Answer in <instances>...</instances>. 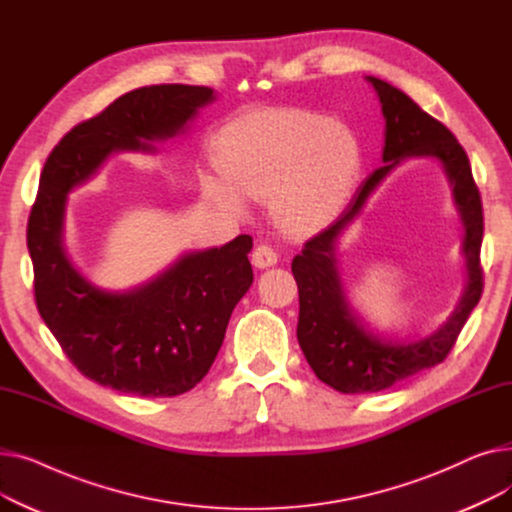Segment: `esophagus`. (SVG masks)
I'll use <instances>...</instances> for the list:
<instances>
[{"instance_id":"1","label":"esophagus","mask_w":512,"mask_h":512,"mask_svg":"<svg viewBox=\"0 0 512 512\" xmlns=\"http://www.w3.org/2000/svg\"><path fill=\"white\" fill-rule=\"evenodd\" d=\"M251 261H253L255 267H259V270H265V267H272V265L278 263V253H276L272 247L259 245V247H255V251H253Z\"/></svg>"}]
</instances>
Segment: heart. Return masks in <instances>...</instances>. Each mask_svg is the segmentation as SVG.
I'll use <instances>...</instances> for the list:
<instances>
[{
	"label": "heart",
	"mask_w": 512,
	"mask_h": 512,
	"mask_svg": "<svg viewBox=\"0 0 512 512\" xmlns=\"http://www.w3.org/2000/svg\"><path fill=\"white\" fill-rule=\"evenodd\" d=\"M220 166L234 191L211 180L213 195L238 207L240 197L274 201L294 232L330 222L359 172V149L342 126L305 110L253 112L222 132Z\"/></svg>",
	"instance_id": "b5f03b06"
}]
</instances>
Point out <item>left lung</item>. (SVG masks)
<instances>
[{
	"mask_svg": "<svg viewBox=\"0 0 512 512\" xmlns=\"http://www.w3.org/2000/svg\"><path fill=\"white\" fill-rule=\"evenodd\" d=\"M367 80L378 93L386 118L384 166L361 184L338 222L309 238L303 251L292 259V274L299 286V344L317 378L342 394L380 392L442 363L483 292L479 261L483 209L465 149L442 122L425 114L409 95L375 76H367ZM409 156L440 158L451 180L466 226L468 288L455 313L434 335L415 343H392L367 333L347 307L333 251L335 238L356 217L374 186Z\"/></svg>",
	"mask_w": 512,
	"mask_h": 512,
	"instance_id": "obj_1",
	"label": "left lung"
}]
</instances>
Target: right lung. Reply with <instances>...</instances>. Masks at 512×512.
I'll list each match as a JSON object with an SVG mask.
<instances>
[{
	"instance_id": "add662e5",
	"label": "right lung",
	"mask_w": 512,
	"mask_h": 512,
	"mask_svg": "<svg viewBox=\"0 0 512 512\" xmlns=\"http://www.w3.org/2000/svg\"><path fill=\"white\" fill-rule=\"evenodd\" d=\"M213 89L151 85L134 89L76 124L49 153L26 245L35 303L72 365L124 394L166 398L195 388L215 361L236 303L253 284V238L180 257L155 280L107 292L80 276L64 249L66 195L110 153L153 151V141L184 132Z\"/></svg>"
}]
</instances>
